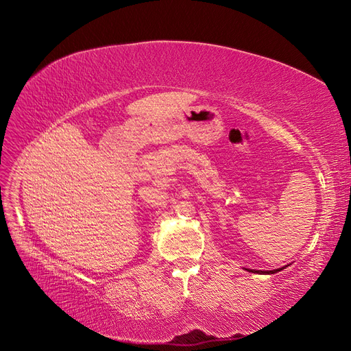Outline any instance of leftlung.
I'll use <instances>...</instances> for the list:
<instances>
[{
	"mask_svg": "<svg viewBox=\"0 0 351 351\" xmlns=\"http://www.w3.org/2000/svg\"><path fill=\"white\" fill-rule=\"evenodd\" d=\"M287 265H285V267H281V269H276V270H264V271H261V270H252V269H244V270H247V271H250V273H256V274H274V273H277V271H280V270H285Z\"/></svg>",
	"mask_w": 351,
	"mask_h": 351,
	"instance_id": "8db88e82",
	"label": "left lung"
}]
</instances>
